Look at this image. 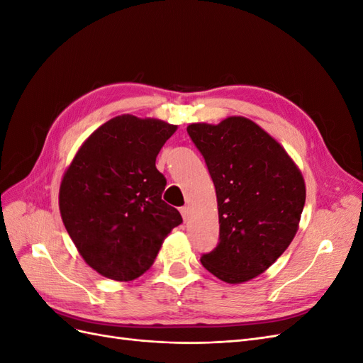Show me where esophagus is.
I'll use <instances>...</instances> for the list:
<instances>
[{
    "label": "esophagus",
    "instance_id": "1",
    "mask_svg": "<svg viewBox=\"0 0 363 363\" xmlns=\"http://www.w3.org/2000/svg\"><path fill=\"white\" fill-rule=\"evenodd\" d=\"M180 213H182V216H183V221L186 223V221H188V219H189V207H182L180 208Z\"/></svg>",
    "mask_w": 363,
    "mask_h": 363
}]
</instances>
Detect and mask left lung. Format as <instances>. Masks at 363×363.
<instances>
[{
    "mask_svg": "<svg viewBox=\"0 0 363 363\" xmlns=\"http://www.w3.org/2000/svg\"><path fill=\"white\" fill-rule=\"evenodd\" d=\"M188 133L213 180L219 242L201 256L203 267L227 283L267 271L289 247L306 201L301 171L265 130L244 116Z\"/></svg>",
    "mask_w": 363,
    "mask_h": 363,
    "instance_id": "obj_1",
    "label": "left lung"
}]
</instances>
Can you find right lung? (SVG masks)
I'll use <instances>...</instances> for the list:
<instances>
[{"instance_id": "add662e5", "label": "right lung", "mask_w": 363, "mask_h": 363, "mask_svg": "<svg viewBox=\"0 0 363 363\" xmlns=\"http://www.w3.org/2000/svg\"><path fill=\"white\" fill-rule=\"evenodd\" d=\"M175 130L155 118H112L84 140L65 171L62 221L84 262L107 279L142 276L183 223L177 208L162 200L167 179L156 168Z\"/></svg>"}]
</instances>
